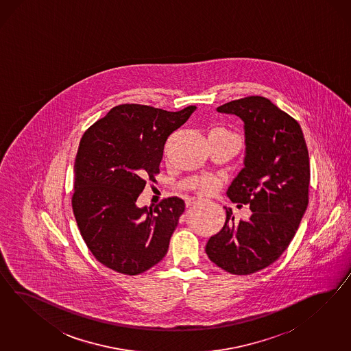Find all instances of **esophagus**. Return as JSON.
Wrapping results in <instances>:
<instances>
[{"label": "esophagus", "instance_id": "esophagus-1", "mask_svg": "<svg viewBox=\"0 0 351 351\" xmlns=\"http://www.w3.org/2000/svg\"><path fill=\"white\" fill-rule=\"evenodd\" d=\"M199 202L197 198H191V199H188L186 201V207H191V206H194V204H197V203Z\"/></svg>", "mask_w": 351, "mask_h": 351}]
</instances>
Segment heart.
Returning a JSON list of instances; mask_svg holds the SVG:
<instances>
[{
    "instance_id": "1",
    "label": "heart",
    "mask_w": 351,
    "mask_h": 351,
    "mask_svg": "<svg viewBox=\"0 0 351 351\" xmlns=\"http://www.w3.org/2000/svg\"><path fill=\"white\" fill-rule=\"evenodd\" d=\"M213 134L215 135H220V136H226V138H237V135L232 132V131H229V130H226V128H216V130H213ZM216 181L213 180V178H202L201 180L197 182V185H195V189L199 193V194H202V195H207V194H211L216 189Z\"/></svg>"
}]
</instances>
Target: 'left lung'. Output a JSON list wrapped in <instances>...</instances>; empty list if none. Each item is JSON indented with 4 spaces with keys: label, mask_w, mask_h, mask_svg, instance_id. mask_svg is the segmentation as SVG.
<instances>
[{
    "label": "left lung",
    "mask_w": 351,
    "mask_h": 351,
    "mask_svg": "<svg viewBox=\"0 0 351 351\" xmlns=\"http://www.w3.org/2000/svg\"><path fill=\"white\" fill-rule=\"evenodd\" d=\"M245 122V167L226 191L252 215L235 223L226 208L223 229L206 254L225 271L250 276L276 261L287 250L308 208L310 162L298 121L263 96H247L217 108Z\"/></svg>",
    "instance_id": "obj_1"
}]
</instances>
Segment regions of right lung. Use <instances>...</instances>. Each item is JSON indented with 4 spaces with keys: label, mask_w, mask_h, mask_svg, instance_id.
<instances>
[{
    "label": "right lung",
    "mask_w": 351,
    "mask_h": 351,
    "mask_svg": "<svg viewBox=\"0 0 351 351\" xmlns=\"http://www.w3.org/2000/svg\"><path fill=\"white\" fill-rule=\"evenodd\" d=\"M195 109L121 104L81 138L72 207L86 245L106 267L138 276L167 254L185 202L169 197L140 208L136 199L147 182H157L167 138Z\"/></svg>",
    "instance_id": "add662e5"
}]
</instances>
